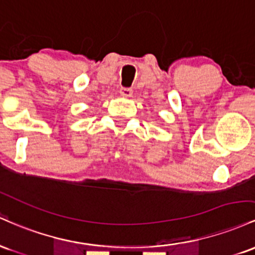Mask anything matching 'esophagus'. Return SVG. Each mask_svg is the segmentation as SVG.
Wrapping results in <instances>:
<instances>
[{
  "label": "esophagus",
  "instance_id": "34e87169",
  "mask_svg": "<svg viewBox=\"0 0 255 255\" xmlns=\"http://www.w3.org/2000/svg\"><path fill=\"white\" fill-rule=\"evenodd\" d=\"M119 94L123 97H131V95H132V90L128 89V88H122V89L119 90Z\"/></svg>",
  "mask_w": 255,
  "mask_h": 255
}]
</instances>
